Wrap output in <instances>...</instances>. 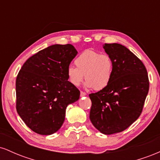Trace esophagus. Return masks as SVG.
<instances>
[{
	"instance_id": "obj_1",
	"label": "esophagus",
	"mask_w": 160,
	"mask_h": 160,
	"mask_svg": "<svg viewBox=\"0 0 160 160\" xmlns=\"http://www.w3.org/2000/svg\"><path fill=\"white\" fill-rule=\"evenodd\" d=\"M86 92H80V97L86 96Z\"/></svg>"
}]
</instances>
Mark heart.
<instances>
[{"mask_svg": "<svg viewBox=\"0 0 160 160\" xmlns=\"http://www.w3.org/2000/svg\"><path fill=\"white\" fill-rule=\"evenodd\" d=\"M76 65L67 69L68 81L74 86L80 85L85 77V87L99 91L111 82L113 62L108 54H101L92 49H86L80 53L74 61Z\"/></svg>", "mask_w": 160, "mask_h": 160, "instance_id": "b5f03b06", "label": "heart"}]
</instances>
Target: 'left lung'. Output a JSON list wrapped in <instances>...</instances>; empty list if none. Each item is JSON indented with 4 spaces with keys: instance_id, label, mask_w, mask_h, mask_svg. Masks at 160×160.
Segmentation results:
<instances>
[{
    "instance_id": "obj_1",
    "label": "left lung",
    "mask_w": 160,
    "mask_h": 160,
    "mask_svg": "<svg viewBox=\"0 0 160 160\" xmlns=\"http://www.w3.org/2000/svg\"><path fill=\"white\" fill-rule=\"evenodd\" d=\"M103 48L113 60V74L107 87L89 94V119L100 132L111 135L124 131L140 117L149 80L144 64L126 47L105 43Z\"/></svg>"
}]
</instances>
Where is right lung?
<instances>
[{"instance_id": "1", "label": "right lung", "mask_w": 160, "mask_h": 160, "mask_svg": "<svg viewBox=\"0 0 160 160\" xmlns=\"http://www.w3.org/2000/svg\"><path fill=\"white\" fill-rule=\"evenodd\" d=\"M78 54L71 44L42 49L24 63L16 81V111L34 132L49 135L62 127L67 106L80 98L67 69Z\"/></svg>"}]
</instances>
